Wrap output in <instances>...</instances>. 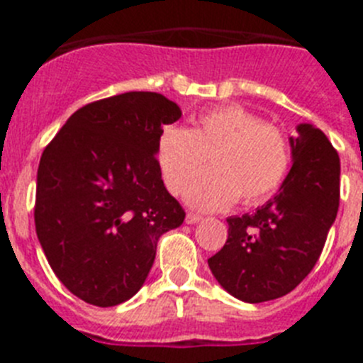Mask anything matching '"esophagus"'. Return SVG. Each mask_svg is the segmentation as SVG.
Instances as JSON below:
<instances>
[{"instance_id": "1", "label": "esophagus", "mask_w": 363, "mask_h": 363, "mask_svg": "<svg viewBox=\"0 0 363 363\" xmlns=\"http://www.w3.org/2000/svg\"><path fill=\"white\" fill-rule=\"evenodd\" d=\"M203 218L200 216V214H194V213H187V216H185V223H189V225H192V223H198V221H201Z\"/></svg>"}]
</instances>
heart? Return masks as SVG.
Returning <instances> with one entry per match:
<instances>
[{
	"label": "heart",
	"mask_w": 363,
	"mask_h": 363,
	"mask_svg": "<svg viewBox=\"0 0 363 363\" xmlns=\"http://www.w3.org/2000/svg\"><path fill=\"white\" fill-rule=\"evenodd\" d=\"M156 160L165 187L172 194L187 191V201L203 211L229 207L236 198L252 205L280 187L291 165L287 138L256 114L230 105L203 112L191 130L169 125L156 145Z\"/></svg>",
	"instance_id": "obj_1"
}]
</instances>
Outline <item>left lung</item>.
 I'll return each instance as SVG.
<instances>
[{"label":"left lung","mask_w":363,"mask_h":363,"mask_svg":"<svg viewBox=\"0 0 363 363\" xmlns=\"http://www.w3.org/2000/svg\"><path fill=\"white\" fill-rule=\"evenodd\" d=\"M289 138L293 167L255 214L227 218L229 236L209 258L218 284L249 303L285 296L313 271L340 205V158L309 123Z\"/></svg>","instance_id":"left-lung-1"}]
</instances>
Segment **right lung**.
<instances>
[{
  "mask_svg": "<svg viewBox=\"0 0 363 363\" xmlns=\"http://www.w3.org/2000/svg\"><path fill=\"white\" fill-rule=\"evenodd\" d=\"M178 105L125 92L78 108L38 167L36 234L54 274L79 300L112 307L145 284L163 233L185 211L163 185L156 145Z\"/></svg>",
  "mask_w": 363,
  "mask_h": 363,
  "instance_id": "add662e5",
  "label": "right lung"
}]
</instances>
